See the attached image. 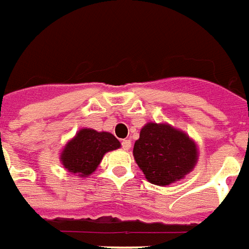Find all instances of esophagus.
Here are the masks:
<instances>
[{"instance_id": "34e87169", "label": "esophagus", "mask_w": 249, "mask_h": 249, "mask_svg": "<svg viewBox=\"0 0 249 249\" xmlns=\"http://www.w3.org/2000/svg\"><path fill=\"white\" fill-rule=\"evenodd\" d=\"M122 148L123 149H130L131 148V140L130 139H124V140H122Z\"/></svg>"}]
</instances>
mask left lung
<instances>
[{
  "label": "left lung",
  "mask_w": 249,
  "mask_h": 249,
  "mask_svg": "<svg viewBox=\"0 0 249 249\" xmlns=\"http://www.w3.org/2000/svg\"><path fill=\"white\" fill-rule=\"evenodd\" d=\"M132 153L145 178L159 186L184 178L198 160L194 140L168 123H147L140 130Z\"/></svg>",
  "instance_id": "obj_1"
}]
</instances>
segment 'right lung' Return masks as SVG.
<instances>
[{"instance_id": "add662e5", "label": "right lung", "mask_w": 249, "mask_h": 249, "mask_svg": "<svg viewBox=\"0 0 249 249\" xmlns=\"http://www.w3.org/2000/svg\"><path fill=\"white\" fill-rule=\"evenodd\" d=\"M121 147L119 140L110 132L81 128L60 153L64 168L78 177H88L96 171L106 152Z\"/></svg>"}]
</instances>
